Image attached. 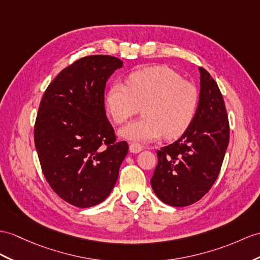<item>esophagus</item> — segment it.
<instances>
[{
  "label": "esophagus",
  "mask_w": 260,
  "mask_h": 260,
  "mask_svg": "<svg viewBox=\"0 0 260 260\" xmlns=\"http://www.w3.org/2000/svg\"><path fill=\"white\" fill-rule=\"evenodd\" d=\"M129 149H130V152H132V153H139V152L142 151L143 147L140 144V143H136V142H132L130 143L129 145Z\"/></svg>",
  "instance_id": "34e87169"
}]
</instances>
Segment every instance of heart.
I'll return each instance as SVG.
<instances>
[{"mask_svg": "<svg viewBox=\"0 0 260 260\" xmlns=\"http://www.w3.org/2000/svg\"><path fill=\"white\" fill-rule=\"evenodd\" d=\"M199 105V92L192 82L167 66L137 69L125 85L113 82L105 94V109L112 121L121 124L141 106L143 118L120 129L126 140L151 142L162 135L167 139L182 136L191 125Z\"/></svg>", "mask_w": 260, "mask_h": 260, "instance_id": "heart-1", "label": "heart"}]
</instances>
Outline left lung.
Segmentation results:
<instances>
[{
    "mask_svg": "<svg viewBox=\"0 0 260 260\" xmlns=\"http://www.w3.org/2000/svg\"><path fill=\"white\" fill-rule=\"evenodd\" d=\"M200 100L188 129L175 142L156 152L157 166L151 179L155 195L175 207L191 205L216 181L230 142V123L221 92L204 68Z\"/></svg>",
    "mask_w": 260,
    "mask_h": 260,
    "instance_id": "1",
    "label": "left lung"
}]
</instances>
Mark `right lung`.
Returning <instances> with one entry per match:
<instances>
[{"mask_svg":"<svg viewBox=\"0 0 260 260\" xmlns=\"http://www.w3.org/2000/svg\"><path fill=\"white\" fill-rule=\"evenodd\" d=\"M122 64L108 55L82 57L56 76L41 100L34 141L42 171L53 191L74 206L91 207L108 198L128 153L105 109L106 82Z\"/></svg>","mask_w":260,"mask_h":260,"instance_id":"1","label":"right lung"}]
</instances>
